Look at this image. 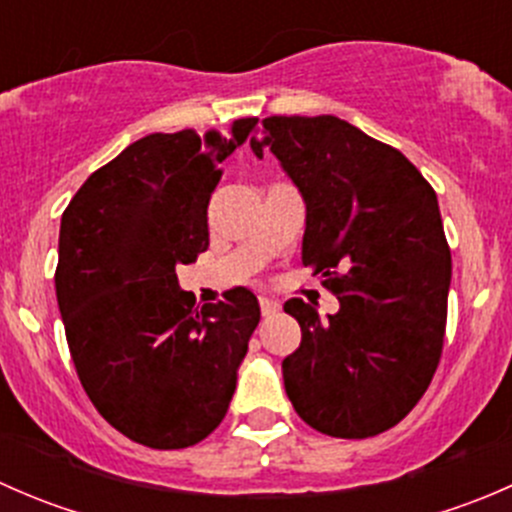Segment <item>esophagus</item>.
<instances>
[{"instance_id":"obj_1","label":"esophagus","mask_w":512,"mask_h":512,"mask_svg":"<svg viewBox=\"0 0 512 512\" xmlns=\"http://www.w3.org/2000/svg\"><path fill=\"white\" fill-rule=\"evenodd\" d=\"M260 309H262V317H275L282 307H280V302H275V299L260 297Z\"/></svg>"}]
</instances>
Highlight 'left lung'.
<instances>
[{
	"label": "left lung",
	"mask_w": 512,
	"mask_h": 512,
	"mask_svg": "<svg viewBox=\"0 0 512 512\" xmlns=\"http://www.w3.org/2000/svg\"><path fill=\"white\" fill-rule=\"evenodd\" d=\"M250 146L257 158L270 148L302 193V265L339 299L327 319L285 302L302 327L282 361L289 401L327 436L389 431L426 394L446 337L451 247L436 190L337 116L262 118Z\"/></svg>",
	"instance_id": "1"
}]
</instances>
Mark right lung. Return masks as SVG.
Wrapping results in <instances>:
<instances>
[{
  "label": "right lung",
  "instance_id": "right-lung-1",
  "mask_svg": "<svg viewBox=\"0 0 512 512\" xmlns=\"http://www.w3.org/2000/svg\"><path fill=\"white\" fill-rule=\"evenodd\" d=\"M255 123L240 118L230 138L151 133L91 173L61 215L54 285L76 374L98 414L148 448L195 446L220 426L260 322L250 289L200 307L175 275L208 250L220 163Z\"/></svg>",
  "mask_w": 512,
  "mask_h": 512
}]
</instances>
